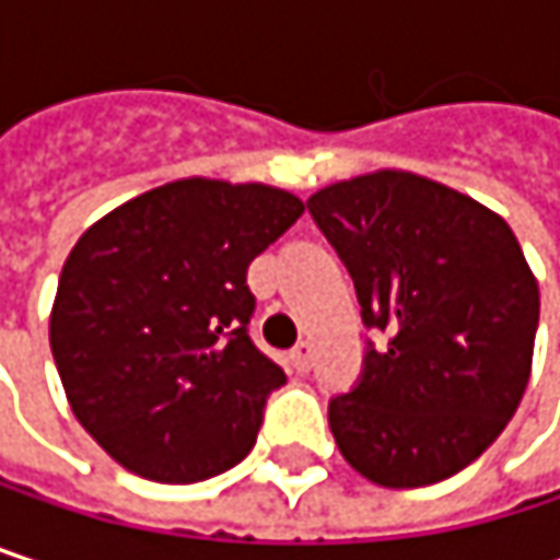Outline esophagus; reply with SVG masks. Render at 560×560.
Returning a JSON list of instances; mask_svg holds the SVG:
<instances>
[{
    "label": "esophagus",
    "instance_id": "34e87169",
    "mask_svg": "<svg viewBox=\"0 0 560 560\" xmlns=\"http://www.w3.org/2000/svg\"><path fill=\"white\" fill-rule=\"evenodd\" d=\"M288 360H291V366H294L298 373H307L311 363H314V347H311L307 340H301V343L288 353Z\"/></svg>",
    "mask_w": 560,
    "mask_h": 560
}]
</instances>
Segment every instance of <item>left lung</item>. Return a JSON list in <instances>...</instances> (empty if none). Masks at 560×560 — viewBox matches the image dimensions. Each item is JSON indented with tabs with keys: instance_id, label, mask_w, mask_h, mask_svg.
I'll return each instance as SVG.
<instances>
[{
	"instance_id": "obj_1",
	"label": "left lung",
	"mask_w": 560,
	"mask_h": 560,
	"mask_svg": "<svg viewBox=\"0 0 560 560\" xmlns=\"http://www.w3.org/2000/svg\"><path fill=\"white\" fill-rule=\"evenodd\" d=\"M307 213L380 330L357 386L327 405L340 454L389 490L460 474L503 434L532 373L538 284L518 240L483 203L408 171L330 184Z\"/></svg>"
}]
</instances>
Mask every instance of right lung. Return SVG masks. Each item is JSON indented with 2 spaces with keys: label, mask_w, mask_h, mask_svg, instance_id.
Segmentation results:
<instances>
[{
  "label": "right lung",
  "mask_w": 560,
  "mask_h": 560,
  "mask_svg": "<svg viewBox=\"0 0 560 560\" xmlns=\"http://www.w3.org/2000/svg\"><path fill=\"white\" fill-rule=\"evenodd\" d=\"M304 213L279 187L187 177L70 249L51 353L77 421L126 470L197 483L256 444L284 370L249 337V262Z\"/></svg>",
  "instance_id": "add662e5"
}]
</instances>
